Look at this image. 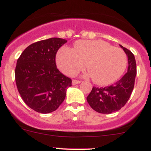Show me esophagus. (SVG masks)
<instances>
[{
	"label": "esophagus",
	"instance_id": "obj_1",
	"mask_svg": "<svg viewBox=\"0 0 151 151\" xmlns=\"http://www.w3.org/2000/svg\"><path fill=\"white\" fill-rule=\"evenodd\" d=\"M81 83V81H77V80H73L72 81V84L75 85V84H78V83Z\"/></svg>",
	"mask_w": 151,
	"mask_h": 151
}]
</instances>
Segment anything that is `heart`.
Masks as SVG:
<instances>
[{"mask_svg": "<svg viewBox=\"0 0 151 151\" xmlns=\"http://www.w3.org/2000/svg\"><path fill=\"white\" fill-rule=\"evenodd\" d=\"M58 68L68 76H74L84 68L94 83L108 85L119 80L128 64L122 49L103 40H80L74 48H62L57 54Z\"/></svg>", "mask_w": 151, "mask_h": 151, "instance_id": "1", "label": "heart"}]
</instances>
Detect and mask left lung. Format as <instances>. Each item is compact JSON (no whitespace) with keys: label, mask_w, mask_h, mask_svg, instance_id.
I'll return each mask as SVG.
<instances>
[{"label":"left lung","mask_w":151,"mask_h":151,"mask_svg":"<svg viewBox=\"0 0 151 151\" xmlns=\"http://www.w3.org/2000/svg\"><path fill=\"white\" fill-rule=\"evenodd\" d=\"M128 56V71L121 79L106 87L93 86L86 97L91 108L96 112L110 114L121 109L130 98L134 86L137 68L134 56L131 51L120 45Z\"/></svg>","instance_id":"left-lung-1"}]
</instances>
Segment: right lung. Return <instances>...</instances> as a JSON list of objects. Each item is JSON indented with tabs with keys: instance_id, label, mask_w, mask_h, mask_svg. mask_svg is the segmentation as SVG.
I'll return each mask as SVG.
<instances>
[{
	"instance_id": "add662e5",
	"label": "right lung",
	"mask_w": 151,
	"mask_h": 151,
	"mask_svg": "<svg viewBox=\"0 0 151 151\" xmlns=\"http://www.w3.org/2000/svg\"><path fill=\"white\" fill-rule=\"evenodd\" d=\"M66 39L51 38L29 45L18 58L15 69L17 90L24 103L40 113L55 111L65 100L71 79L56 67L58 50Z\"/></svg>"
}]
</instances>
